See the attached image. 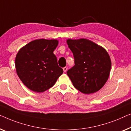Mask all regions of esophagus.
Wrapping results in <instances>:
<instances>
[{
  "label": "esophagus",
  "instance_id": "34e87169",
  "mask_svg": "<svg viewBox=\"0 0 131 131\" xmlns=\"http://www.w3.org/2000/svg\"><path fill=\"white\" fill-rule=\"evenodd\" d=\"M63 70L64 72H66L67 71V68H66V67H64V68H63Z\"/></svg>",
  "mask_w": 131,
  "mask_h": 131
}]
</instances>
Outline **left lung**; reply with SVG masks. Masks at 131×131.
<instances>
[{
	"instance_id": "8db88e82",
	"label": "left lung",
	"mask_w": 131,
	"mask_h": 131,
	"mask_svg": "<svg viewBox=\"0 0 131 131\" xmlns=\"http://www.w3.org/2000/svg\"><path fill=\"white\" fill-rule=\"evenodd\" d=\"M75 65L67 71L75 88L86 94L98 91L107 81L111 60L103 47L85 38L67 40Z\"/></svg>"
}]
</instances>
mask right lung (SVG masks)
Segmentation results:
<instances>
[{
    "mask_svg": "<svg viewBox=\"0 0 131 131\" xmlns=\"http://www.w3.org/2000/svg\"><path fill=\"white\" fill-rule=\"evenodd\" d=\"M58 43L57 40L38 39L18 51L15 58L16 73L29 90L37 93L46 91L63 73L53 53Z\"/></svg>",
    "mask_w": 131,
    "mask_h": 131,
    "instance_id": "obj_1",
    "label": "right lung"
}]
</instances>
